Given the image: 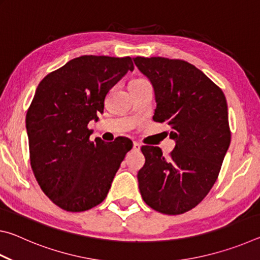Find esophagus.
<instances>
[{
    "label": "esophagus",
    "instance_id": "1",
    "mask_svg": "<svg viewBox=\"0 0 260 260\" xmlns=\"http://www.w3.org/2000/svg\"><path fill=\"white\" fill-rule=\"evenodd\" d=\"M133 149H134L135 151H139L140 149H141V144L139 142H134L133 143Z\"/></svg>",
    "mask_w": 260,
    "mask_h": 260
}]
</instances>
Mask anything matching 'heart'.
I'll return each mask as SVG.
<instances>
[{
	"mask_svg": "<svg viewBox=\"0 0 260 260\" xmlns=\"http://www.w3.org/2000/svg\"><path fill=\"white\" fill-rule=\"evenodd\" d=\"M143 81H147L146 79H142V78H138V79H134V80H132L131 82H143Z\"/></svg>",
	"mask_w": 260,
	"mask_h": 260,
	"instance_id": "heart-1",
	"label": "heart"
}]
</instances>
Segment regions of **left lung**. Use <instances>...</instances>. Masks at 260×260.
<instances>
[{
  "mask_svg": "<svg viewBox=\"0 0 260 260\" xmlns=\"http://www.w3.org/2000/svg\"><path fill=\"white\" fill-rule=\"evenodd\" d=\"M134 63L155 90L153 120L166 121L175 141L170 157L158 147L141 148L146 157L138 173L141 196L158 212L181 214L200 204L218 179L231 144L226 98L188 61L135 57Z\"/></svg>",
  "mask_w": 260,
  "mask_h": 260,
  "instance_id": "obj_1",
  "label": "left lung"
}]
</instances>
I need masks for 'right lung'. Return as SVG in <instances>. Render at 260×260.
Here are the masks:
<instances>
[{"label":"right lung","instance_id":"obj_1","mask_svg":"<svg viewBox=\"0 0 260 260\" xmlns=\"http://www.w3.org/2000/svg\"><path fill=\"white\" fill-rule=\"evenodd\" d=\"M134 65L131 57L85 55L68 61L39 83L26 114L29 160L52 203L81 212L105 200L132 141H90L109 90Z\"/></svg>","mask_w":260,"mask_h":260}]
</instances>
